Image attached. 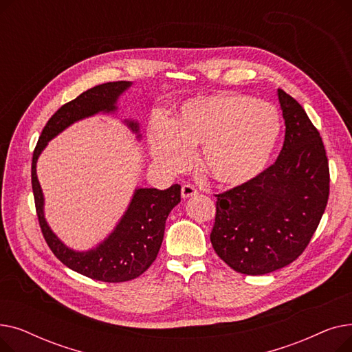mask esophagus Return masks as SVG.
<instances>
[{"label": "esophagus", "instance_id": "esophagus-1", "mask_svg": "<svg viewBox=\"0 0 352 352\" xmlns=\"http://www.w3.org/2000/svg\"><path fill=\"white\" fill-rule=\"evenodd\" d=\"M198 191L194 186H191V184H184L182 186V190H181V195L182 198H190L192 195H197Z\"/></svg>", "mask_w": 352, "mask_h": 352}]
</instances>
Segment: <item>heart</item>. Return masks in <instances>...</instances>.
Returning <instances> with one entry per match:
<instances>
[{
  "instance_id": "heart-1",
  "label": "heart",
  "mask_w": 352,
  "mask_h": 352,
  "mask_svg": "<svg viewBox=\"0 0 352 352\" xmlns=\"http://www.w3.org/2000/svg\"><path fill=\"white\" fill-rule=\"evenodd\" d=\"M280 134L281 118L274 105L219 92L186 101L171 121H153L148 142L155 161L170 171L186 168L190 148L201 145V168L221 186L235 187L265 168Z\"/></svg>"
}]
</instances>
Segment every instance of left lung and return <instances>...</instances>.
Wrapping results in <instances>:
<instances>
[{
  "instance_id": "1",
  "label": "left lung",
  "mask_w": 352,
  "mask_h": 352,
  "mask_svg": "<svg viewBox=\"0 0 352 352\" xmlns=\"http://www.w3.org/2000/svg\"><path fill=\"white\" fill-rule=\"evenodd\" d=\"M285 138L278 158L251 181L215 194L210 235L234 271L263 275L291 264L317 231L329 195V166L318 129L278 88Z\"/></svg>"
}]
</instances>
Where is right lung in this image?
<instances>
[{"mask_svg": "<svg viewBox=\"0 0 352 352\" xmlns=\"http://www.w3.org/2000/svg\"><path fill=\"white\" fill-rule=\"evenodd\" d=\"M131 82L114 81L84 91L76 100L64 104L45 124L38 142L35 145L31 164V184L36 217L47 245L58 260L91 280L102 283H125L144 274L155 261L162 244L165 221L171 210L181 201V186L174 184L166 190L140 188L129 204L121 223L102 244L87 252H76L67 248L52 234L45 223L44 198L35 165L47 142L61 133L74 121L97 114L100 111H114L116 101ZM138 131L135 122H129Z\"/></svg>", "mask_w": 352, "mask_h": 352, "instance_id": "obj_1", "label": "right lung"}]
</instances>
